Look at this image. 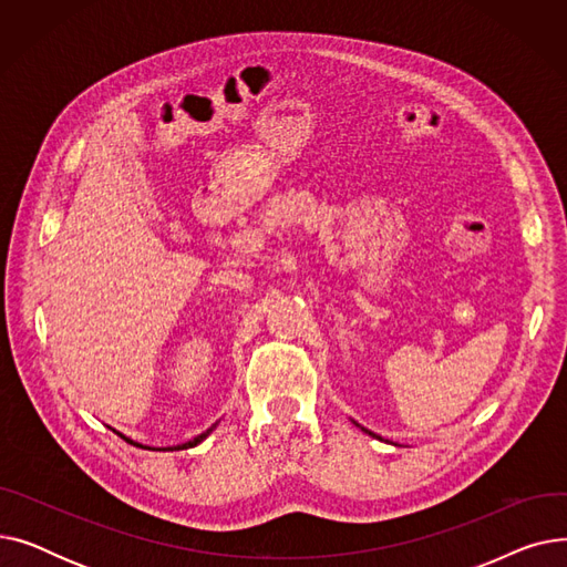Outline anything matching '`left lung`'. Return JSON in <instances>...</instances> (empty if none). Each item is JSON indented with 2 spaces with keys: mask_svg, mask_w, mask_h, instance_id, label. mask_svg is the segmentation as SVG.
Listing matches in <instances>:
<instances>
[{
  "mask_svg": "<svg viewBox=\"0 0 567 567\" xmlns=\"http://www.w3.org/2000/svg\"><path fill=\"white\" fill-rule=\"evenodd\" d=\"M365 432H368V430H365ZM370 434H372V432H370ZM372 436H374V434H372Z\"/></svg>",
  "mask_w": 567,
  "mask_h": 567,
  "instance_id": "obj_1",
  "label": "left lung"
}]
</instances>
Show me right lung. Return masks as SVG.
<instances>
[{
	"label": "right lung",
	"instance_id": "obj_1",
	"mask_svg": "<svg viewBox=\"0 0 567 567\" xmlns=\"http://www.w3.org/2000/svg\"><path fill=\"white\" fill-rule=\"evenodd\" d=\"M208 432H212V430H208ZM208 432L199 434L197 439H193V441H188V443H184V445H176V449H174V451H182V449H193V445H197V443H199L202 439H206V434H208ZM124 439H126V436H124ZM126 441H128V443H133L131 439H126ZM133 445H137V443H133ZM140 449H142V445H140Z\"/></svg>",
	"mask_w": 567,
	"mask_h": 567
}]
</instances>
